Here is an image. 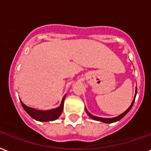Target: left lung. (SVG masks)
Segmentation results:
<instances>
[{
	"label": "left lung",
	"mask_w": 151,
	"mask_h": 151,
	"mask_svg": "<svg viewBox=\"0 0 151 151\" xmlns=\"http://www.w3.org/2000/svg\"><path fill=\"white\" fill-rule=\"evenodd\" d=\"M136 93H137V88H136V93H135V96H134V101H132L131 106H130L128 109H127L126 111H124V113L121 114V115H119V116L114 117V118H101V117H97V116H93L92 114H90L88 111H87V109H86V112H87V114H88V116H90L92 119H95V120H98V121L103 122V123H106V124H111V123H114V122H116V121H118V120H119V119H121L122 118H123L124 116H126L127 113V112H128V111L131 110V109H132V106H133V104H134V99H135V96H136Z\"/></svg>",
	"instance_id": "1"
}]
</instances>
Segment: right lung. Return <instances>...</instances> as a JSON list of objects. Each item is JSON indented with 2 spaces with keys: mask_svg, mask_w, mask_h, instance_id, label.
Masks as SVG:
<instances>
[{
  "mask_svg": "<svg viewBox=\"0 0 151 151\" xmlns=\"http://www.w3.org/2000/svg\"><path fill=\"white\" fill-rule=\"evenodd\" d=\"M65 97V95L63 98L61 105L58 108L52 109V110H48V111H40V110H36V109L27 107L21 101H20V103H21V105L23 106V108H24L25 111H26V112L30 116L32 117L33 119H36L38 121L42 122L52 121V120H55V119H58V117L60 116L62 112H63V104H64Z\"/></svg>",
  "mask_w": 151,
  "mask_h": 151,
  "instance_id": "right-lung-1",
  "label": "right lung"
}]
</instances>
